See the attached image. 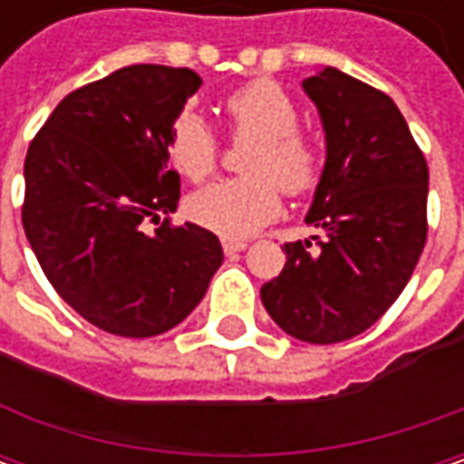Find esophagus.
I'll return each instance as SVG.
<instances>
[{
	"label": "esophagus",
	"instance_id": "34e87169",
	"mask_svg": "<svg viewBox=\"0 0 464 464\" xmlns=\"http://www.w3.org/2000/svg\"><path fill=\"white\" fill-rule=\"evenodd\" d=\"M222 247L227 256H235V253H242L245 247H247V242L245 240H232V237H224Z\"/></svg>",
	"mask_w": 464,
	"mask_h": 464
}]
</instances>
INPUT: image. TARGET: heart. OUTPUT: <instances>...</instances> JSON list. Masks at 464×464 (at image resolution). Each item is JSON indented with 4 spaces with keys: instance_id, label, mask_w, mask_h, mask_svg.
Masks as SVG:
<instances>
[{
    "instance_id": "b5f03b06",
    "label": "heart",
    "mask_w": 464,
    "mask_h": 464,
    "mask_svg": "<svg viewBox=\"0 0 464 464\" xmlns=\"http://www.w3.org/2000/svg\"><path fill=\"white\" fill-rule=\"evenodd\" d=\"M224 116L237 139H256L245 160L250 178L219 180L188 198V214L196 224L224 235L247 237L281 211V190L307 193L320 175V152L302 134L299 108L292 95L271 80L247 82L224 100ZM169 162L193 180H206L219 162V141L193 113H183L172 126Z\"/></svg>"
}]
</instances>
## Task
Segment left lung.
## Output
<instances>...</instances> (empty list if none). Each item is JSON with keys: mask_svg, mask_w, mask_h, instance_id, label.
Returning a JSON list of instances; mask_svg holds the SVG:
<instances>
[{"mask_svg": "<svg viewBox=\"0 0 464 464\" xmlns=\"http://www.w3.org/2000/svg\"><path fill=\"white\" fill-rule=\"evenodd\" d=\"M325 129V168L304 222L323 240L286 242L260 299L278 328L341 343L401 296L426 245L429 168L390 95L325 66L302 82Z\"/></svg>", "mask_w": 464, "mask_h": 464, "instance_id": "left-lung-1", "label": "left lung"}]
</instances>
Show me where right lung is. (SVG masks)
I'll use <instances>...</instances> for the list:
<instances>
[{"label":"right lung","instance_id":"add662e5","mask_svg":"<svg viewBox=\"0 0 464 464\" xmlns=\"http://www.w3.org/2000/svg\"><path fill=\"white\" fill-rule=\"evenodd\" d=\"M198 87L190 69L123 66L69 92L30 141L27 242L63 302L105 333L150 338L175 328L222 266L219 237L198 224L143 229L178 208L168 144Z\"/></svg>","mask_w":464,"mask_h":464}]
</instances>
